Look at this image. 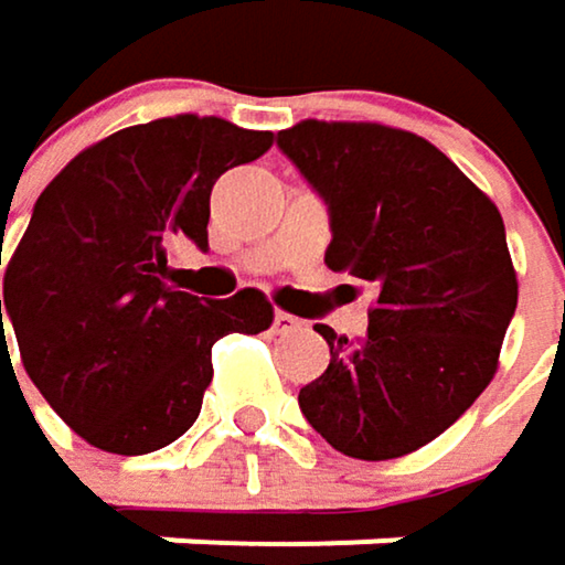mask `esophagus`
<instances>
[{
    "mask_svg": "<svg viewBox=\"0 0 565 565\" xmlns=\"http://www.w3.org/2000/svg\"><path fill=\"white\" fill-rule=\"evenodd\" d=\"M273 329H276L279 335H286V332L302 329V319H296V316H289V312H276V316H273Z\"/></svg>",
    "mask_w": 565,
    "mask_h": 565,
    "instance_id": "34e87169",
    "label": "esophagus"
}]
</instances>
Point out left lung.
Here are the masks:
<instances>
[{
    "label": "left lung",
    "instance_id": "left-lung-1",
    "mask_svg": "<svg viewBox=\"0 0 565 565\" xmlns=\"http://www.w3.org/2000/svg\"><path fill=\"white\" fill-rule=\"evenodd\" d=\"M276 143L329 210V269L379 292L362 342L316 326L332 359L299 392V408L349 457L412 454L457 422L497 372L516 312L500 210L408 131L302 121Z\"/></svg>",
    "mask_w": 565,
    "mask_h": 565
}]
</instances>
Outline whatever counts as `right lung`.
<instances>
[{"mask_svg": "<svg viewBox=\"0 0 565 565\" xmlns=\"http://www.w3.org/2000/svg\"><path fill=\"white\" fill-rule=\"evenodd\" d=\"M269 147V131L223 118H160L82 150L35 200L2 282L0 355L9 322L29 379L88 444L125 457L167 447L200 415L213 342L269 329L263 292L213 302L167 266L177 239L206 249L220 173Z\"/></svg>", "mask_w": 565, "mask_h": 565, "instance_id": "obj_1", "label": "right lung"}]
</instances>
